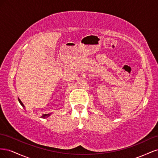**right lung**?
Returning <instances> with one entry per match:
<instances>
[{
    "mask_svg": "<svg viewBox=\"0 0 158 158\" xmlns=\"http://www.w3.org/2000/svg\"><path fill=\"white\" fill-rule=\"evenodd\" d=\"M18 101H19V102H20V103L21 104V106H22V107H24V106H23V103H22V102L20 101V99H18ZM50 114H51V113H49V114H42V116H41V117H42V118H47V117H48L49 116H50Z\"/></svg>",
    "mask_w": 158,
    "mask_h": 158,
    "instance_id": "obj_1",
    "label": "right lung"
}]
</instances>
